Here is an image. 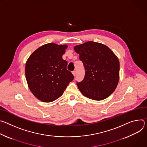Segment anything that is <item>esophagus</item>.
<instances>
[{
	"label": "esophagus",
	"mask_w": 147,
	"mask_h": 147,
	"mask_svg": "<svg viewBox=\"0 0 147 147\" xmlns=\"http://www.w3.org/2000/svg\"><path fill=\"white\" fill-rule=\"evenodd\" d=\"M72 74H73V75H74V76H76V71H74L72 72Z\"/></svg>",
	"instance_id": "34e87169"
}]
</instances>
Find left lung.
Returning a JSON list of instances; mask_svg holds the SVG:
<instances>
[{
	"label": "left lung",
	"mask_w": 147,
	"mask_h": 147,
	"mask_svg": "<svg viewBox=\"0 0 147 147\" xmlns=\"http://www.w3.org/2000/svg\"><path fill=\"white\" fill-rule=\"evenodd\" d=\"M83 62L85 75L78 82L83 95L94 100H102L115 90L119 81L120 63L117 57L106 45L88 41L74 47Z\"/></svg>",
	"instance_id": "8db88e82"
}]
</instances>
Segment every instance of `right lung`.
Listing matches in <instances>:
<instances>
[{"label": "right lung", "mask_w": 147, "mask_h": 147, "mask_svg": "<svg viewBox=\"0 0 147 147\" xmlns=\"http://www.w3.org/2000/svg\"><path fill=\"white\" fill-rule=\"evenodd\" d=\"M67 45L48 43L39 47L28 58L25 75L28 88L37 98L51 102L61 97L74 79L62 55Z\"/></svg>", "instance_id": "right-lung-1"}]
</instances>
